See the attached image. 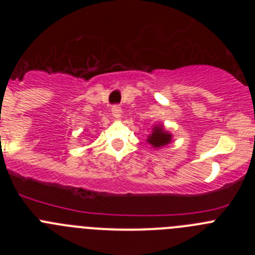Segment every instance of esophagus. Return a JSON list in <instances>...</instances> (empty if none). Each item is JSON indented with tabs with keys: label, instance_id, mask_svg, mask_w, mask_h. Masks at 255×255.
<instances>
[{
	"label": "esophagus",
	"instance_id": "34e87169",
	"mask_svg": "<svg viewBox=\"0 0 255 255\" xmlns=\"http://www.w3.org/2000/svg\"><path fill=\"white\" fill-rule=\"evenodd\" d=\"M111 112H112V116H114L115 119H120L121 115H123V110H121V107H119V106H114Z\"/></svg>",
	"mask_w": 255,
	"mask_h": 255
}]
</instances>
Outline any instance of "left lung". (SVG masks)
<instances>
[{"instance_id":"obj_1","label":"left lung","mask_w":255,"mask_h":255,"mask_svg":"<svg viewBox=\"0 0 255 255\" xmlns=\"http://www.w3.org/2000/svg\"><path fill=\"white\" fill-rule=\"evenodd\" d=\"M172 135L163 129L162 125H154L152 129V134H149L147 141L154 148H161L171 143Z\"/></svg>"}]
</instances>
